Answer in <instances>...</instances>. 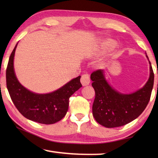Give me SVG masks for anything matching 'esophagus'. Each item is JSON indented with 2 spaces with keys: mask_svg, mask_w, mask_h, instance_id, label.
Returning a JSON list of instances; mask_svg holds the SVG:
<instances>
[{
  "mask_svg": "<svg viewBox=\"0 0 158 158\" xmlns=\"http://www.w3.org/2000/svg\"><path fill=\"white\" fill-rule=\"evenodd\" d=\"M81 84L84 85H87L89 84L90 83V77L88 74H84L81 76Z\"/></svg>",
  "mask_w": 158,
  "mask_h": 158,
  "instance_id": "obj_1",
  "label": "esophagus"
}]
</instances>
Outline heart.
<instances>
[{"mask_svg": "<svg viewBox=\"0 0 158 158\" xmlns=\"http://www.w3.org/2000/svg\"><path fill=\"white\" fill-rule=\"evenodd\" d=\"M109 44H110V43H109V42L108 43H106V45H109Z\"/></svg>", "mask_w": 158, "mask_h": 158, "instance_id": "b5f03b06", "label": "heart"}]
</instances>
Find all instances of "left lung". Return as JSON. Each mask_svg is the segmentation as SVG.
Instances as JSON below:
<instances>
[{
	"instance_id": "obj_1",
	"label": "left lung",
	"mask_w": 158,
	"mask_h": 158,
	"mask_svg": "<svg viewBox=\"0 0 158 158\" xmlns=\"http://www.w3.org/2000/svg\"><path fill=\"white\" fill-rule=\"evenodd\" d=\"M148 58V56H146ZM150 63V77L145 85L132 94H121L108 84L102 69L90 74L95 97L93 115L95 121L106 127H117L132 122L141 114L151 99L154 73Z\"/></svg>"
}]
</instances>
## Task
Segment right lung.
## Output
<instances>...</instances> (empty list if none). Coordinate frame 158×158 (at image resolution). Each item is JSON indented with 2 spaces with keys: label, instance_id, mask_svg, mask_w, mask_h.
<instances>
[{
  "label": "right lung",
  "instance_id": "add662e5",
  "mask_svg": "<svg viewBox=\"0 0 158 158\" xmlns=\"http://www.w3.org/2000/svg\"><path fill=\"white\" fill-rule=\"evenodd\" d=\"M17 46V44L10 55L6 69L7 88L12 102L18 111L31 121L46 125L60 121L68 110L69 98L82 86L81 77L48 94L31 92L19 82L15 76L13 62Z\"/></svg>",
  "mask_w": 158,
  "mask_h": 158
}]
</instances>
